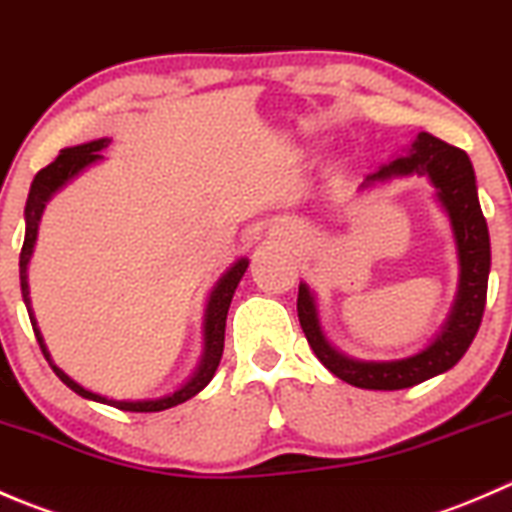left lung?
<instances>
[{
    "mask_svg": "<svg viewBox=\"0 0 512 512\" xmlns=\"http://www.w3.org/2000/svg\"><path fill=\"white\" fill-rule=\"evenodd\" d=\"M426 176L443 206L458 254V293L438 336L423 351L396 361H361L338 351L326 338L318 318L316 296L308 283L298 286V321L318 361L341 381L368 391H401L450 371L473 343L485 311L490 273V236L480 211L475 171L468 154L421 131L406 154L368 174L358 189H371L401 176Z\"/></svg>",
    "mask_w": 512,
    "mask_h": 512,
    "instance_id": "1",
    "label": "left lung"
}]
</instances>
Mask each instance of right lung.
Here are the masks:
<instances>
[{"label": "right lung", "mask_w": 512, "mask_h": 512, "mask_svg": "<svg viewBox=\"0 0 512 512\" xmlns=\"http://www.w3.org/2000/svg\"><path fill=\"white\" fill-rule=\"evenodd\" d=\"M111 144V139H94V141H86V144L79 146H69V149L59 151L57 159L52 161L49 166H44L32 181V189H29L27 196V206H24V224H27V231H24V246H22V254H19V281H22V298H24V306L29 311V321H32L34 328V336H37L39 346H42L44 358L49 361L52 371L57 373L59 381L64 386L72 388L74 393L86 398V401H96V403H104V406H114L119 411H131V413H156V411H166V408H174L179 403L189 401L194 398L196 393L204 391L209 386V381L214 378L216 368H219L221 361V353H224V331H226V313H229L231 306V298H234L236 286H239L241 276L246 273L249 268V258H239L224 276L216 281V286L211 288L209 293V301H206V311H204V353H201V361L196 366L194 376L184 383L181 388H176L174 393H166L161 398H141V401H116V398H106L99 396V393L89 391V388L79 386L74 378H69L57 363L52 361L47 351V343H44L42 331L37 326V318H34L32 311V298H29V281H27V268L29 261H32L34 254V244H37V234H39V221H42L44 209L47 204L52 201V196L57 191H62L64 186L72 184L82 171L89 169V166L99 164L104 156L101 151Z\"/></svg>", "instance_id": "1"}]
</instances>
